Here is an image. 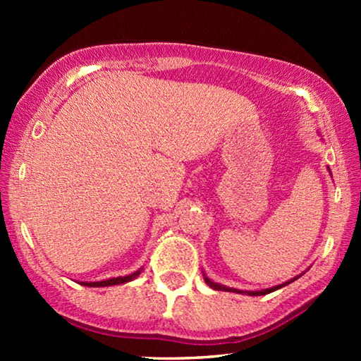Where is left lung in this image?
Returning <instances> with one entry per match:
<instances>
[{"label":"left lung","instance_id":"left-lung-1","mask_svg":"<svg viewBox=\"0 0 361 361\" xmlns=\"http://www.w3.org/2000/svg\"><path fill=\"white\" fill-rule=\"evenodd\" d=\"M330 172V169H329ZM298 278H300V276H298ZM298 278H293L290 281H288V283L284 284H279V286H274V288H269V289H263V290H241V289H235V288H226V286L224 284H219V283H214V281L207 278V276L204 274V281L207 283V286H210L212 289L215 290H230V293H238V294H246V295H264V294H269L273 293V290H278L281 288H284V286H288L289 283H293V281H295Z\"/></svg>","mask_w":361,"mask_h":361}]
</instances>
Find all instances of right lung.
I'll list each match as a JSON object with an SVG mask.
<instances>
[{"instance_id": "add662e5", "label": "right lung", "mask_w": 361, "mask_h": 361, "mask_svg": "<svg viewBox=\"0 0 361 361\" xmlns=\"http://www.w3.org/2000/svg\"><path fill=\"white\" fill-rule=\"evenodd\" d=\"M140 274H141V269H137V271H135V273H131L128 276H120V278H110V279H105V281H95V283H80V284L88 286V288H106V286H116V284L130 283V281L136 279Z\"/></svg>"}]
</instances>
